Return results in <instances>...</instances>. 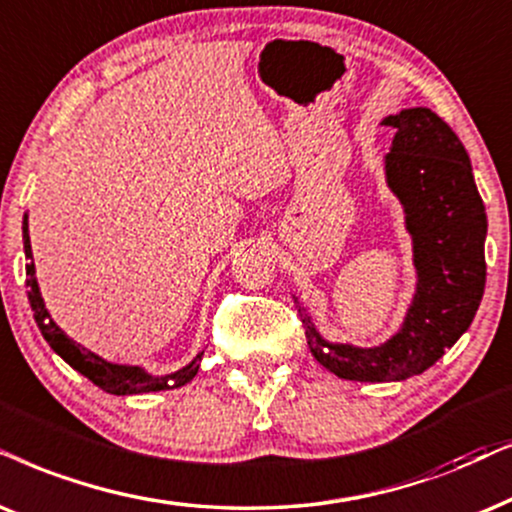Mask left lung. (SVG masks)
Returning a JSON list of instances; mask_svg holds the SVG:
<instances>
[{
    "instance_id": "obj_1",
    "label": "left lung",
    "mask_w": 512,
    "mask_h": 512,
    "mask_svg": "<svg viewBox=\"0 0 512 512\" xmlns=\"http://www.w3.org/2000/svg\"><path fill=\"white\" fill-rule=\"evenodd\" d=\"M386 181L404 209L416 294L397 334L374 348L331 343L294 296L315 360L348 381H404L423 374L463 336L480 308L487 263V214L470 157L449 124L428 108L390 115Z\"/></svg>"
}]
</instances>
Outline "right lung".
<instances>
[{
	"mask_svg": "<svg viewBox=\"0 0 512 512\" xmlns=\"http://www.w3.org/2000/svg\"><path fill=\"white\" fill-rule=\"evenodd\" d=\"M23 249H25V258L30 261L28 265H25V272H28L25 287H28V301H30L32 313H35L37 327H39V331H42V336L46 338V343L53 348V353L61 355L72 369H77L79 374L89 378L91 383H96L98 388L105 390V393H110V395L157 393V390L181 388L195 378L199 362H202L204 350L190 364H185L183 369L174 371V374L152 376L143 367H131V364H112L108 360H103V357H98L96 353H91V350H86L84 345L72 341L70 336H65V331L51 320L49 310H46V305H44V298H42V294H39V284L35 277V263H32L28 214L23 216Z\"/></svg>",
	"mask_w": 512,
	"mask_h": 512,
	"instance_id": "obj_1",
	"label": "right lung"
}]
</instances>
